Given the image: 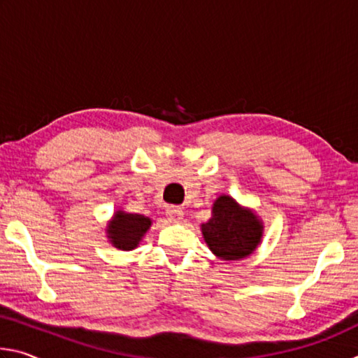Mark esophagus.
<instances>
[{
  "mask_svg": "<svg viewBox=\"0 0 358 358\" xmlns=\"http://www.w3.org/2000/svg\"><path fill=\"white\" fill-rule=\"evenodd\" d=\"M166 215L171 222H180L181 220H183V210L178 207H169L166 210Z\"/></svg>",
  "mask_w": 358,
  "mask_h": 358,
  "instance_id": "obj_1",
  "label": "esophagus"
}]
</instances>
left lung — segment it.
Returning <instances> with one entry per match:
<instances>
[{
    "mask_svg": "<svg viewBox=\"0 0 358 358\" xmlns=\"http://www.w3.org/2000/svg\"><path fill=\"white\" fill-rule=\"evenodd\" d=\"M264 226L257 215L222 194L215 201L211 217L202 224V235L211 252L224 260H240L256 251Z\"/></svg>",
    "mask_w": 358,
    "mask_h": 358,
    "instance_id": "obj_1",
    "label": "left lung"
}]
</instances>
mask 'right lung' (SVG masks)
Returning a JSON list of instances; mask_svg holds the SVG:
<instances>
[{
  "label": "right lung",
  "mask_w": 358,
  "mask_h": 358,
  "mask_svg": "<svg viewBox=\"0 0 358 358\" xmlns=\"http://www.w3.org/2000/svg\"><path fill=\"white\" fill-rule=\"evenodd\" d=\"M150 226V217L118 210L107 226V238L118 250L131 251L138 246Z\"/></svg>",
  "instance_id": "add662e5"
}]
</instances>
